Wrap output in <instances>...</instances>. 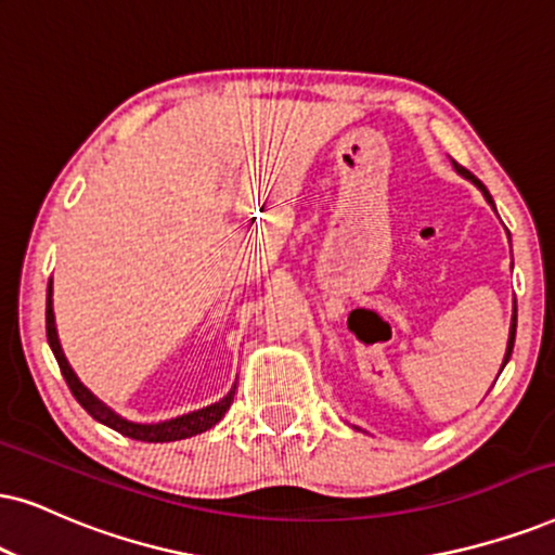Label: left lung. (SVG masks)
Listing matches in <instances>:
<instances>
[{
    "label": "left lung",
    "mask_w": 555,
    "mask_h": 555,
    "mask_svg": "<svg viewBox=\"0 0 555 555\" xmlns=\"http://www.w3.org/2000/svg\"><path fill=\"white\" fill-rule=\"evenodd\" d=\"M453 166H455V171H459V173H461V177L472 179V181H474V184L481 189V194H483V196H487V202H489V205H492V207H494V202H492V194H489V192H487V186H483V184H481V181L474 177V173H468V171H466V168H461L459 164H453ZM515 330H517V307H515V314H512V327H509V343H507V356H504V363H507V361H509V356H512V346H515ZM502 369H504V366H502Z\"/></svg>",
    "instance_id": "left-lung-1"
}]
</instances>
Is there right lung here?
<instances>
[{"label":"right lung","instance_id":"right-lung-1","mask_svg":"<svg viewBox=\"0 0 555 555\" xmlns=\"http://www.w3.org/2000/svg\"><path fill=\"white\" fill-rule=\"evenodd\" d=\"M51 292H53L51 284H48V297H46V333H48V343H51V350H53L55 361H59L61 374H63V378H66L68 389H72V395L76 397V402H79L83 410H87L89 415L96 420V423H102V425L112 427V430L128 435V438H132V440H143V443H171V440H184V438H192V435L205 433L212 425L220 423L222 417H225V412L230 410V404H233L235 389H230L228 397H222L220 402L205 406V410L189 412V415L166 420V423H158V425H138V423H130V420H122L120 415H115V412H112L107 404H102L100 399L91 395L87 387H83L79 378H76L74 369L68 366L66 356H63V350H61L59 333H55Z\"/></svg>","mask_w":555,"mask_h":555}]
</instances>
